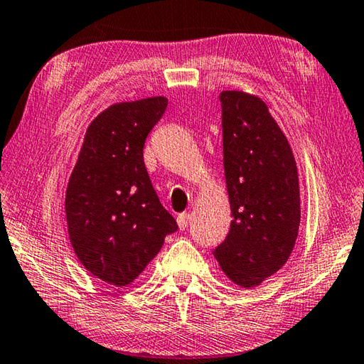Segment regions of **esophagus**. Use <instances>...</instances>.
Listing matches in <instances>:
<instances>
[{"label": "esophagus", "instance_id": "34e87169", "mask_svg": "<svg viewBox=\"0 0 364 364\" xmlns=\"http://www.w3.org/2000/svg\"><path fill=\"white\" fill-rule=\"evenodd\" d=\"M188 220H190V214H187V213L178 214L177 215V225H178V228H181V230H186L187 225H188Z\"/></svg>", "mask_w": 364, "mask_h": 364}]
</instances>
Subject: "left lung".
<instances>
[{
	"label": "left lung",
	"mask_w": 364,
	"mask_h": 364,
	"mask_svg": "<svg viewBox=\"0 0 364 364\" xmlns=\"http://www.w3.org/2000/svg\"><path fill=\"white\" fill-rule=\"evenodd\" d=\"M219 97L233 219L214 257L230 282L254 288L282 269L296 245L299 172L288 139L259 95L222 91Z\"/></svg>",
	"instance_id": "left-lung-1"
}]
</instances>
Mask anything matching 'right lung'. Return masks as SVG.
<instances>
[{
  "instance_id": "add662e5",
  "label": "right lung",
  "mask_w": 364,
  "mask_h": 364,
  "mask_svg": "<svg viewBox=\"0 0 364 364\" xmlns=\"http://www.w3.org/2000/svg\"><path fill=\"white\" fill-rule=\"evenodd\" d=\"M168 107L163 95L118 102L87 126L68 178L65 218L76 257L92 277L123 288L177 230L150 182L145 139Z\"/></svg>"
}]
</instances>
